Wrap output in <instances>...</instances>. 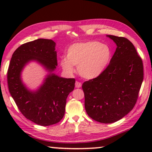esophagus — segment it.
Wrapping results in <instances>:
<instances>
[{"label":"esophagus","mask_w":152,"mask_h":152,"mask_svg":"<svg viewBox=\"0 0 152 152\" xmlns=\"http://www.w3.org/2000/svg\"><path fill=\"white\" fill-rule=\"evenodd\" d=\"M82 86V83L80 82H75V87L76 88H80V87Z\"/></svg>","instance_id":"34e87169"}]
</instances>
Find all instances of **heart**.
I'll list each match as a JSON object with an SVG mask.
<instances>
[{
	"instance_id": "heart-1",
	"label": "heart",
	"mask_w": 152,
	"mask_h": 152,
	"mask_svg": "<svg viewBox=\"0 0 152 152\" xmlns=\"http://www.w3.org/2000/svg\"><path fill=\"white\" fill-rule=\"evenodd\" d=\"M112 50L107 44L96 41L76 43L68 48L67 59L61 60V66L66 72L72 73L73 66L77 67L82 77L93 79L102 73L109 66Z\"/></svg>"
}]
</instances>
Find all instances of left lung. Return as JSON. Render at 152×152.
<instances>
[{
  "label": "left lung",
  "mask_w": 152,
  "mask_h": 152,
  "mask_svg": "<svg viewBox=\"0 0 152 152\" xmlns=\"http://www.w3.org/2000/svg\"><path fill=\"white\" fill-rule=\"evenodd\" d=\"M116 43L115 52L106 70L83 83L84 106L95 121L109 124L134 109L143 81V64L133 43L126 38L108 35Z\"/></svg>",
  "instance_id": "left-lung-1"
}]
</instances>
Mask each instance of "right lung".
<instances>
[{"label":"right lung","instance_id":"right-lung-1","mask_svg":"<svg viewBox=\"0 0 152 152\" xmlns=\"http://www.w3.org/2000/svg\"><path fill=\"white\" fill-rule=\"evenodd\" d=\"M55 43L39 39L23 43L14 52L7 70L9 91L16 106L27 119L41 126L57 124L65 113L66 99L73 91L74 78L50 74L36 92L28 91L20 80V72L30 60H36L53 71L57 66Z\"/></svg>","mask_w":152,"mask_h":152}]
</instances>
